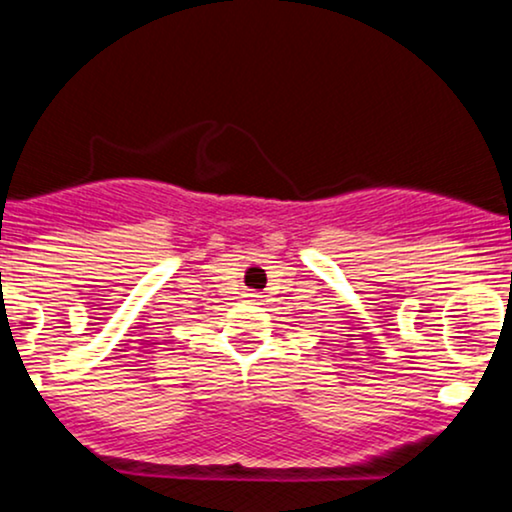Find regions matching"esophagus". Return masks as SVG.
<instances>
[{"label": "esophagus", "instance_id": "1", "mask_svg": "<svg viewBox=\"0 0 512 512\" xmlns=\"http://www.w3.org/2000/svg\"><path fill=\"white\" fill-rule=\"evenodd\" d=\"M248 296L252 298V301H257V298H262V296H260V293H248Z\"/></svg>", "mask_w": 512, "mask_h": 512}]
</instances>
